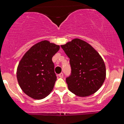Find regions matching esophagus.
<instances>
[{"instance_id":"obj_1","label":"esophagus","mask_w":124,"mask_h":124,"mask_svg":"<svg viewBox=\"0 0 124 124\" xmlns=\"http://www.w3.org/2000/svg\"><path fill=\"white\" fill-rule=\"evenodd\" d=\"M59 78H62L63 77V74L62 73H61L60 74H59Z\"/></svg>"}]
</instances>
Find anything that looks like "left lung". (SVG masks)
Wrapping results in <instances>:
<instances>
[{
  "mask_svg": "<svg viewBox=\"0 0 124 124\" xmlns=\"http://www.w3.org/2000/svg\"><path fill=\"white\" fill-rule=\"evenodd\" d=\"M70 59L71 75L66 78L68 89L79 97L95 93L106 79V65L103 58L86 41L75 38L61 45Z\"/></svg>",
  "mask_w": 124,
  "mask_h": 124,
  "instance_id": "1",
  "label": "left lung"
}]
</instances>
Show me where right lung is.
Instances as JSON below:
<instances>
[{
    "label": "right lung",
    "mask_w": 124,
    "mask_h": 124,
    "mask_svg": "<svg viewBox=\"0 0 124 124\" xmlns=\"http://www.w3.org/2000/svg\"><path fill=\"white\" fill-rule=\"evenodd\" d=\"M59 48V45L42 41L31 46L20 61L17 69L18 85L32 99H44L53 90L56 76L52 58Z\"/></svg>",
    "instance_id": "add662e5"
}]
</instances>
